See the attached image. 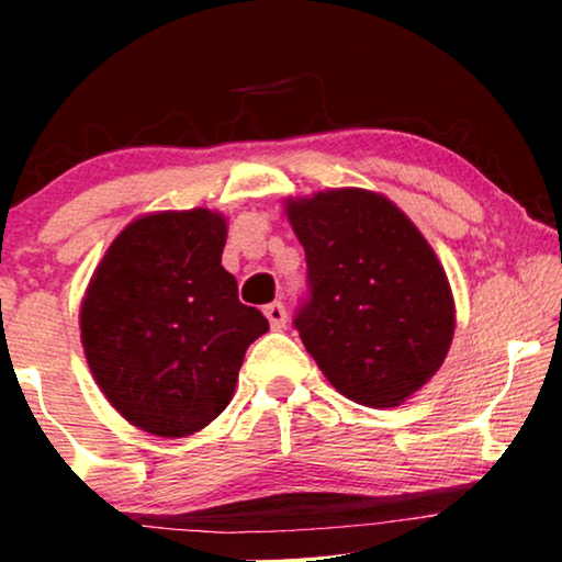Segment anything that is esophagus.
Returning <instances> with one entry per match:
<instances>
[{"label": "esophagus", "mask_w": 562, "mask_h": 562, "mask_svg": "<svg viewBox=\"0 0 562 562\" xmlns=\"http://www.w3.org/2000/svg\"><path fill=\"white\" fill-rule=\"evenodd\" d=\"M263 314H266V319H268V325H271V329H283V327H286V306H283L281 302L268 304L266 310H263Z\"/></svg>", "instance_id": "34e87169"}]
</instances>
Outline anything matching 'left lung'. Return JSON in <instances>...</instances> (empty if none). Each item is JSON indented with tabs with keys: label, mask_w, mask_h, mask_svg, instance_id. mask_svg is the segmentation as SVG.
Wrapping results in <instances>:
<instances>
[{
	"label": "left lung",
	"mask_w": 562,
	"mask_h": 562,
	"mask_svg": "<svg viewBox=\"0 0 562 562\" xmlns=\"http://www.w3.org/2000/svg\"><path fill=\"white\" fill-rule=\"evenodd\" d=\"M310 299L294 325L325 379L350 402L389 409L440 371L456 302L432 245L383 194L327 189L289 199Z\"/></svg>",
	"instance_id": "left-lung-1"
}]
</instances>
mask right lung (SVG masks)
I'll list each match as a JSON object with an SVG mask.
<instances>
[{"label":"right lung","instance_id":"right-lung-1","mask_svg":"<svg viewBox=\"0 0 562 562\" xmlns=\"http://www.w3.org/2000/svg\"><path fill=\"white\" fill-rule=\"evenodd\" d=\"M220 212H153L114 237L81 302L91 375L130 425L187 437L235 394L245 350L268 319L237 299L222 268Z\"/></svg>","mask_w":562,"mask_h":562}]
</instances>
